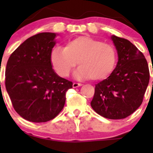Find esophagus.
I'll return each instance as SVG.
<instances>
[{"mask_svg":"<svg viewBox=\"0 0 153 153\" xmlns=\"http://www.w3.org/2000/svg\"><path fill=\"white\" fill-rule=\"evenodd\" d=\"M83 84H78V83H73L72 86H73V88H77V87H79V86H81Z\"/></svg>","mask_w":153,"mask_h":153,"instance_id":"34e87169","label":"esophagus"}]
</instances>
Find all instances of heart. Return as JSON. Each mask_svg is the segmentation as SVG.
Returning a JSON list of instances; mask_svg holds the SVG:
<instances>
[{"label": "heart", "mask_w": 153, "mask_h": 153, "mask_svg": "<svg viewBox=\"0 0 153 153\" xmlns=\"http://www.w3.org/2000/svg\"><path fill=\"white\" fill-rule=\"evenodd\" d=\"M50 61L60 76H68L78 62L76 78L99 81L107 78L113 71L116 52L111 44L89 36H79L67 41L64 48H54Z\"/></svg>", "instance_id": "heart-1"}]
</instances>
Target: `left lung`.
Instances as JSON below:
<instances>
[{"mask_svg":"<svg viewBox=\"0 0 153 153\" xmlns=\"http://www.w3.org/2000/svg\"><path fill=\"white\" fill-rule=\"evenodd\" d=\"M110 38L117 50L118 63L111 75L95 85L90 104L104 118L122 119L141 106L149 84V67L142 52L130 41L115 35Z\"/></svg>","mask_w":153,"mask_h":153,"instance_id":"8db88e82","label":"left lung"}]
</instances>
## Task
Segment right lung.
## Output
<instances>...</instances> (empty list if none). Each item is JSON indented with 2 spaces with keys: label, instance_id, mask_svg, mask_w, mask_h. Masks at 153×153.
I'll return each mask as SVG.
<instances>
[{
  "label": "right lung",
  "instance_id": "add662e5",
  "mask_svg": "<svg viewBox=\"0 0 153 153\" xmlns=\"http://www.w3.org/2000/svg\"><path fill=\"white\" fill-rule=\"evenodd\" d=\"M58 34L42 32L30 37L10 55L5 85L15 110L35 123L53 119L64 108L72 82L60 77L50 61Z\"/></svg>",
  "mask_w": 153,
  "mask_h": 153
}]
</instances>
